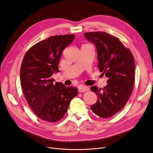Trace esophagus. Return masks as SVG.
Wrapping results in <instances>:
<instances>
[{
    "label": "esophagus",
    "mask_w": 153,
    "mask_h": 153,
    "mask_svg": "<svg viewBox=\"0 0 153 153\" xmlns=\"http://www.w3.org/2000/svg\"><path fill=\"white\" fill-rule=\"evenodd\" d=\"M89 91V88H88V87H87L86 86L81 85L79 88V92H85V91Z\"/></svg>",
    "instance_id": "obj_1"
}]
</instances>
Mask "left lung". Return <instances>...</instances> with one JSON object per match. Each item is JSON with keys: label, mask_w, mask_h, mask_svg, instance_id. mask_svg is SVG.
Returning <instances> with one entry per match:
<instances>
[{"label": "left lung", "mask_w": 153, "mask_h": 153, "mask_svg": "<svg viewBox=\"0 0 153 153\" xmlns=\"http://www.w3.org/2000/svg\"><path fill=\"white\" fill-rule=\"evenodd\" d=\"M84 35L95 44L99 70L108 78L104 88H90L98 97L97 102L90 108L101 118L111 117L125 106L133 89L134 58L131 51L115 36L104 32H86Z\"/></svg>", "instance_id": "obj_1"}]
</instances>
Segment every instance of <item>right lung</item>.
Masks as SVG:
<instances>
[{
	"label": "right lung",
	"mask_w": 153,
	"mask_h": 153,
	"mask_svg": "<svg viewBox=\"0 0 153 153\" xmlns=\"http://www.w3.org/2000/svg\"><path fill=\"white\" fill-rule=\"evenodd\" d=\"M74 35H56L39 41L26 53L20 69V82L26 101L40 119L55 123L66 114L78 89L53 83L52 76L59 71L58 65L64 49Z\"/></svg>",
	"instance_id": "1"
}]
</instances>
